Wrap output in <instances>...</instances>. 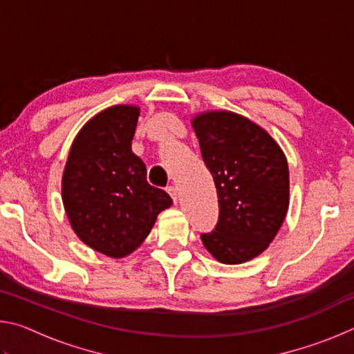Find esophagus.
<instances>
[{
  "mask_svg": "<svg viewBox=\"0 0 354 354\" xmlns=\"http://www.w3.org/2000/svg\"><path fill=\"white\" fill-rule=\"evenodd\" d=\"M165 190H167V194H169V195L171 196V200L176 203V200H178V192H176V189L173 187V185H169V187H167Z\"/></svg>",
  "mask_w": 354,
  "mask_h": 354,
  "instance_id": "obj_1",
  "label": "esophagus"
}]
</instances>
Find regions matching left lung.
<instances>
[{
    "label": "left lung",
    "instance_id": "8db88e82",
    "mask_svg": "<svg viewBox=\"0 0 354 354\" xmlns=\"http://www.w3.org/2000/svg\"><path fill=\"white\" fill-rule=\"evenodd\" d=\"M192 124L218 198L217 225L201 241L220 262H247L268 247L287 214L286 156L266 131L237 113L206 112Z\"/></svg>",
    "mask_w": 354,
    "mask_h": 354
}]
</instances>
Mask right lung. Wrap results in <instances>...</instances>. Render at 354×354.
<instances>
[{"label": "right lung", "instance_id": "right-lung-1", "mask_svg": "<svg viewBox=\"0 0 354 354\" xmlns=\"http://www.w3.org/2000/svg\"><path fill=\"white\" fill-rule=\"evenodd\" d=\"M139 107L113 106L95 115L71 145L62 178V201L71 227L98 253L124 257L171 206L147 181V167L131 149Z\"/></svg>", "mask_w": 354, "mask_h": 354}]
</instances>
